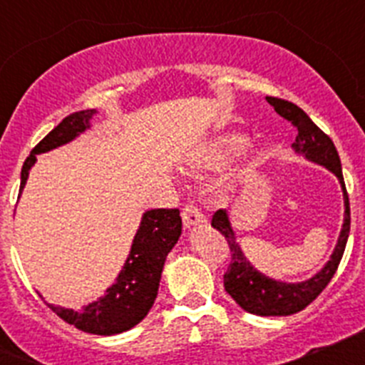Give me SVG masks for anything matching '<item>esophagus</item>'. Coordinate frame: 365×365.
<instances>
[{
    "label": "esophagus",
    "instance_id": "1",
    "mask_svg": "<svg viewBox=\"0 0 365 365\" xmlns=\"http://www.w3.org/2000/svg\"><path fill=\"white\" fill-rule=\"evenodd\" d=\"M182 222H185L186 228H192L206 222V219L197 206L193 205V202H190V205H186L185 208H182Z\"/></svg>",
    "mask_w": 365,
    "mask_h": 365
}]
</instances>
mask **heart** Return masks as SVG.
<instances>
[{"label":"heart","mask_w":365,"mask_h":365,"mask_svg":"<svg viewBox=\"0 0 365 365\" xmlns=\"http://www.w3.org/2000/svg\"><path fill=\"white\" fill-rule=\"evenodd\" d=\"M247 144L248 140L245 135H222V137H217L202 153V164L205 166H221V164L234 159L235 155H240L247 148Z\"/></svg>","instance_id":"heart-1"}]
</instances>
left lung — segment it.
I'll use <instances>...</instances> for the list:
<instances>
[{
  "label": "left lung",
  "instance_id": "obj_1",
  "mask_svg": "<svg viewBox=\"0 0 365 365\" xmlns=\"http://www.w3.org/2000/svg\"><path fill=\"white\" fill-rule=\"evenodd\" d=\"M267 102L276 109L279 117L291 122L296 128V140L292 144L296 153L303 155L311 163L325 166L329 172H333L338 177L344 192V225H341L340 237L334 247L331 259L325 263L324 269L312 278L299 283H285L272 279L265 274H261L252 267V263L245 257L240 243L235 241L234 228L230 225L227 210H217L212 217V227L221 232L227 240L232 252V261L228 270L225 272V291L235 299L241 309L250 314L257 316H289L305 309L311 302L318 298L325 287L329 285L331 278L336 272L340 259L346 250L347 237L351 228V212H349V195H347L346 182L341 175V164L338 151L333 140L309 118V115L298 106L289 100L267 96Z\"/></svg>",
  "mask_w": 365,
  "mask_h": 365
}]
</instances>
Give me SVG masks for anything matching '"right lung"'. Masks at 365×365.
<instances>
[{"label":"right lung","mask_w":365,"mask_h":365,"mask_svg":"<svg viewBox=\"0 0 365 365\" xmlns=\"http://www.w3.org/2000/svg\"><path fill=\"white\" fill-rule=\"evenodd\" d=\"M93 115H96V109L71 113L43 140H40L21 168L19 193L25 188L29 172L36 163V155L63 146L89 130ZM180 232L182 221L177 208H155L144 212L131 245L130 256L125 259L117 282L109 287L102 298L86 305L82 311L56 307L53 303L47 305L63 322L74 325L83 333L111 336L135 327L138 322L144 320V316L150 312L157 298L164 261L179 241Z\"/></svg>","instance_id":"obj_1"}]
</instances>
